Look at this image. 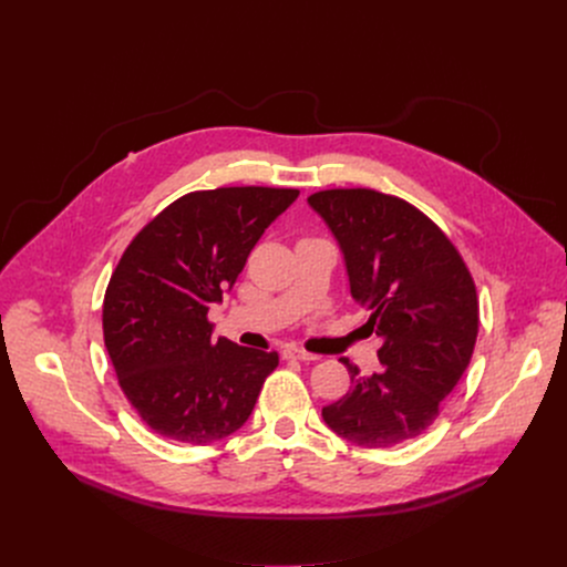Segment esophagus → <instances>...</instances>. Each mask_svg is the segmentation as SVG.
Segmentation results:
<instances>
[{"instance_id": "obj_1", "label": "esophagus", "mask_w": 567, "mask_h": 567, "mask_svg": "<svg viewBox=\"0 0 567 567\" xmlns=\"http://www.w3.org/2000/svg\"><path fill=\"white\" fill-rule=\"evenodd\" d=\"M282 357H285V359H298V361H318V359H320L318 354L305 352V350H300V348H285V350H282Z\"/></svg>"}]
</instances>
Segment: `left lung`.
Wrapping results in <instances>:
<instances>
[{
    "label": "left lung",
    "instance_id": "8db88e82",
    "mask_svg": "<svg viewBox=\"0 0 567 567\" xmlns=\"http://www.w3.org/2000/svg\"><path fill=\"white\" fill-rule=\"evenodd\" d=\"M309 206L337 237L352 298L383 341V370L361 374L322 409L348 442L388 449L422 435L462 379L477 337L473 278L451 239L415 206L370 188L313 193Z\"/></svg>",
    "mask_w": 567,
    "mask_h": 567
}]
</instances>
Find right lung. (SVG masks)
<instances>
[{
  "label": "right lung",
  "instance_id": "obj_1",
  "mask_svg": "<svg viewBox=\"0 0 567 567\" xmlns=\"http://www.w3.org/2000/svg\"><path fill=\"white\" fill-rule=\"evenodd\" d=\"M296 188H215L179 197L130 241L103 300L118 383L161 437L210 444L249 420L278 352L213 341L221 302Z\"/></svg>",
  "mask_w": 567,
  "mask_h": 567
}]
</instances>
